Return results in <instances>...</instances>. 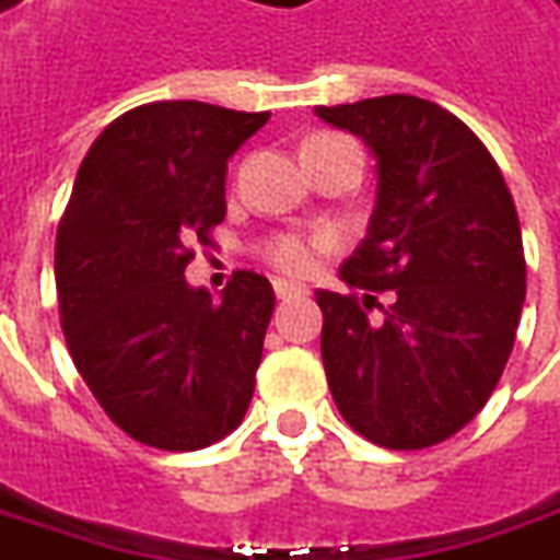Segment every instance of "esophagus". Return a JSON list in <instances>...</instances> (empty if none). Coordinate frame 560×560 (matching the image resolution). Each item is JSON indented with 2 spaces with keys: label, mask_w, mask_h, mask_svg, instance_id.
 I'll return each mask as SVG.
<instances>
[{
  "label": "esophagus",
  "mask_w": 560,
  "mask_h": 560,
  "mask_svg": "<svg viewBox=\"0 0 560 560\" xmlns=\"http://www.w3.org/2000/svg\"><path fill=\"white\" fill-rule=\"evenodd\" d=\"M273 292H277V299H283V302H289V299H305L307 295L305 287L289 283V280H273Z\"/></svg>",
  "instance_id": "obj_1"
}]
</instances>
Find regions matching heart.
<instances>
[{"instance_id":"1","label":"heart","mask_w":560,"mask_h":560,"mask_svg":"<svg viewBox=\"0 0 560 560\" xmlns=\"http://www.w3.org/2000/svg\"><path fill=\"white\" fill-rule=\"evenodd\" d=\"M324 141H336V135H311L305 141L307 144H324ZM329 246V236L317 234V236H299V234H287L277 236L271 246H268V258H271L273 268L287 273H311L317 258Z\"/></svg>"}]
</instances>
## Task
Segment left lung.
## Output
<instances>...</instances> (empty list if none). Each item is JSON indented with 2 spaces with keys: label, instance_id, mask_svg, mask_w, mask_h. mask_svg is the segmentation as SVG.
Wrapping results in <instances>:
<instances>
[{
  "label": "left lung",
  "instance_id": "8db88e82",
  "mask_svg": "<svg viewBox=\"0 0 560 560\" xmlns=\"http://www.w3.org/2000/svg\"><path fill=\"white\" fill-rule=\"evenodd\" d=\"M314 114L358 135L378 175L366 236L339 271L363 295L317 289L332 400L373 444H441L481 412L515 348L527 265L512 194L481 138L434 101Z\"/></svg>",
  "mask_w": 560,
  "mask_h": 560
}]
</instances>
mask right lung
I'll list each match as a JSON object with an SVG mask.
<instances>
[{
	"mask_svg": "<svg viewBox=\"0 0 560 560\" xmlns=\"http://www.w3.org/2000/svg\"><path fill=\"white\" fill-rule=\"evenodd\" d=\"M268 116L153 101L114 119L79 166L55 246L63 339L138 444L200 450L249 410L271 283L236 271L212 302L184 268L228 212V160Z\"/></svg>",
	"mask_w": 560,
	"mask_h": 560,
	"instance_id": "1",
	"label": "right lung"
}]
</instances>
